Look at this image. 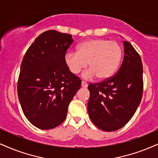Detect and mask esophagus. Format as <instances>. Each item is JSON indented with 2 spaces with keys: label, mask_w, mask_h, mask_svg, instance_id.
<instances>
[{
  "label": "esophagus",
  "mask_w": 158,
  "mask_h": 158,
  "mask_svg": "<svg viewBox=\"0 0 158 158\" xmlns=\"http://www.w3.org/2000/svg\"><path fill=\"white\" fill-rule=\"evenodd\" d=\"M81 87H88V84L86 83L85 81H81Z\"/></svg>",
  "instance_id": "1"
}]
</instances>
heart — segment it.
Here are the masks:
<instances>
[{
	"label": "heart",
	"mask_w": 158,
	"mask_h": 158,
	"mask_svg": "<svg viewBox=\"0 0 158 158\" xmlns=\"http://www.w3.org/2000/svg\"><path fill=\"white\" fill-rule=\"evenodd\" d=\"M77 52H69L65 63L72 73L77 74L89 63V69L83 74L85 79L98 77L103 80L112 77L120 65L123 48L118 42L104 39H89L79 44Z\"/></svg>",
	"instance_id": "1"
}]
</instances>
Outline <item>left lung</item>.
Wrapping results in <instances>:
<instances>
[{
  "instance_id": "left-lung-1",
  "label": "left lung",
  "mask_w": 158,
  "mask_h": 158,
  "mask_svg": "<svg viewBox=\"0 0 158 158\" xmlns=\"http://www.w3.org/2000/svg\"><path fill=\"white\" fill-rule=\"evenodd\" d=\"M124 59L115 75L89 84L87 104L89 118L104 131L120 129L132 118L143 94V65L140 55L128 41H123Z\"/></svg>"
}]
</instances>
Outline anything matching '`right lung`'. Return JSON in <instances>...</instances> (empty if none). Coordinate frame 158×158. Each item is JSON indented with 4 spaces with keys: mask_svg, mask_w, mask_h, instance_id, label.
Returning <instances> with one entry per match:
<instances>
[{
    "mask_svg": "<svg viewBox=\"0 0 158 158\" xmlns=\"http://www.w3.org/2000/svg\"><path fill=\"white\" fill-rule=\"evenodd\" d=\"M72 35L47 31L30 46L20 67L17 93L30 123L52 129L65 120L68 107L80 89L81 79L68 69L65 55Z\"/></svg>",
    "mask_w": 158,
    "mask_h": 158,
    "instance_id": "right-lung-1",
    "label": "right lung"
}]
</instances>
